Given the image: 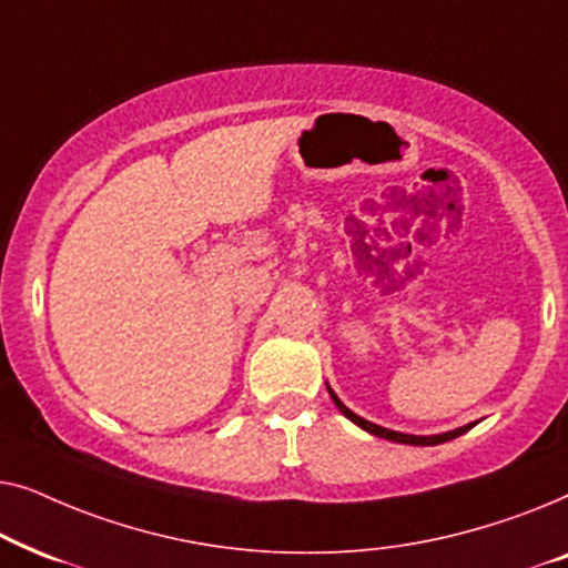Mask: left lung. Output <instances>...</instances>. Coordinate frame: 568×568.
<instances>
[{
  "mask_svg": "<svg viewBox=\"0 0 568 568\" xmlns=\"http://www.w3.org/2000/svg\"><path fill=\"white\" fill-rule=\"evenodd\" d=\"M328 393H331L333 403H336V406H338L341 414H344L346 418H352V422H354L356 426H362L364 432L375 434V437H385V439H390V442H400V445H442V442H449V439L460 437V434H465V432H468L470 426H473V424H468V426H460V429H455V432H447V434H437V437H414V434H400V432L385 429V426H377V424H372V422H364L362 416H356L354 410H348V408L344 406V403L338 400V395L333 393L331 387H328Z\"/></svg>",
  "mask_w": 568,
  "mask_h": 568,
  "instance_id": "obj_1",
  "label": "left lung"
}]
</instances>
